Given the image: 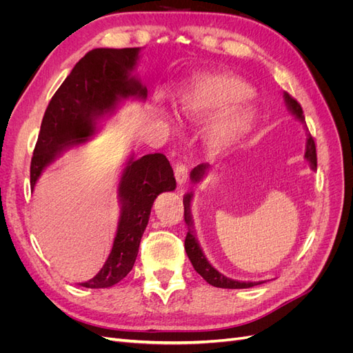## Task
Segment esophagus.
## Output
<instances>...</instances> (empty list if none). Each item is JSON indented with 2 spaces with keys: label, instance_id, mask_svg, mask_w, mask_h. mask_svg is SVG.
Listing matches in <instances>:
<instances>
[{
  "label": "esophagus",
  "instance_id": "esophagus-1",
  "mask_svg": "<svg viewBox=\"0 0 353 353\" xmlns=\"http://www.w3.org/2000/svg\"><path fill=\"white\" fill-rule=\"evenodd\" d=\"M175 178H176V183H178L179 185L185 184V181H187V178H188V168H187L185 163L178 162V163L175 165Z\"/></svg>",
  "mask_w": 353,
  "mask_h": 353
}]
</instances>
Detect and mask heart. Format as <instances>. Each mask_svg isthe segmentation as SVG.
I'll return each instance as SVG.
<instances>
[{
  "mask_svg": "<svg viewBox=\"0 0 353 353\" xmlns=\"http://www.w3.org/2000/svg\"><path fill=\"white\" fill-rule=\"evenodd\" d=\"M250 85L231 73H212L197 78L179 95L176 113L181 119L199 122L221 113L208 130V144L215 152H223L237 144L256 121L252 105L239 104L252 97Z\"/></svg>",
  "mask_w": 353,
  "mask_h": 353,
  "instance_id": "heart-1",
  "label": "heart"
}]
</instances>
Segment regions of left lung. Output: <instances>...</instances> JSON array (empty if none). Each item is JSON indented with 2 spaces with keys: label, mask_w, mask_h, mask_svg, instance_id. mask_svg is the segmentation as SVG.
<instances>
[{
  "label": "left lung",
  "mask_w": 353,
  "mask_h": 353,
  "mask_svg": "<svg viewBox=\"0 0 353 353\" xmlns=\"http://www.w3.org/2000/svg\"><path fill=\"white\" fill-rule=\"evenodd\" d=\"M284 101L287 104V109L290 110V113L296 117V119L301 121L302 123H305V114L302 110V105L299 104L290 94L284 92ZM305 157L306 160H309V163H311V168L315 170L316 169V148H315V141L314 138L311 137V134L307 135V141H306V152H305ZM209 169L208 163H201L199 166H196L193 170H191L190 178L193 183H200L203 179V176L206 175ZM191 199H193V194H185L184 197V219L185 223L188 227V232H187V237H185V252L188 259L193 263L194 270L205 279L209 284H212L213 287H221V288H249L253 285H258L262 284L259 283H252V281H236V280H231L227 279L225 275H222L221 272H218L213 266L209 263V261L206 259V256L203 254V250L200 249V244L196 239V231L193 227V219H191V210H190V203Z\"/></svg>",
  "instance_id": "1"
}]
</instances>
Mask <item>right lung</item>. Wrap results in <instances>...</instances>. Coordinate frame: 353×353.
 Masks as SVG:
<instances>
[{"label": "right lung", "mask_w": 353, "mask_h": 353, "mask_svg": "<svg viewBox=\"0 0 353 353\" xmlns=\"http://www.w3.org/2000/svg\"><path fill=\"white\" fill-rule=\"evenodd\" d=\"M140 50L95 48L74 65L42 117L30 160L32 191L44 169L69 148L90 141L99 121L112 114L122 100L147 99V88L132 74ZM175 188L174 170L165 154L130 156L117 185L121 216L112 252L100 272L81 283L82 287L108 288L125 279L135 263L154 199Z\"/></svg>", "instance_id": "right-lung-1"}]
</instances>
